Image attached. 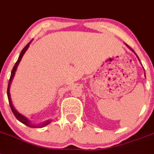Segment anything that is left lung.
Listing matches in <instances>:
<instances>
[{"label": "left lung", "mask_w": 154, "mask_h": 154, "mask_svg": "<svg viewBox=\"0 0 154 154\" xmlns=\"http://www.w3.org/2000/svg\"><path fill=\"white\" fill-rule=\"evenodd\" d=\"M127 46H128V48H130V49H131V51H134V50H132V48H130V47H129V46H128V45H127ZM134 52H135V51H134Z\"/></svg>", "instance_id": "left-lung-1"}]
</instances>
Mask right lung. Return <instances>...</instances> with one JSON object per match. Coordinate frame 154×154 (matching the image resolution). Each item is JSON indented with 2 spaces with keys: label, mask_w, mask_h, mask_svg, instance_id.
Wrapping results in <instances>:
<instances>
[{
  "label": "right lung",
  "mask_w": 154,
  "mask_h": 154,
  "mask_svg": "<svg viewBox=\"0 0 154 154\" xmlns=\"http://www.w3.org/2000/svg\"><path fill=\"white\" fill-rule=\"evenodd\" d=\"M31 42V41H30ZM30 42H29V44H27L26 45L25 47H24V48L22 50L21 53H20V55H19V59H18L17 62L15 63V66H14L13 69H12V70H11V76H10V79H9V82H8V90H7V94H8V102H9V105H10V107H11V111H12V113H13V114L15 115V117H16V119H17L18 121H19L21 123L24 124L25 125H26V126H28V127L29 128H41V127H44V126H45V125H48L49 123H50V121H47L46 122H45L44 124H42V125H38V126H35V125H32L30 124V122H29V121H28V119L26 118V117H25L24 116H23L22 114H20L19 113H18L17 111L15 110V108H14V106H12V103H11V97H10V93H9V89H10V85H11V81H12V79H13L14 77V75H15V70H16V69H17V66L18 65H19V62L21 61L22 58H23V55H24V53L26 52V51L27 49H28V48H29V44H30Z\"/></svg>",
  "instance_id": "right-lung-1"
}]
</instances>
